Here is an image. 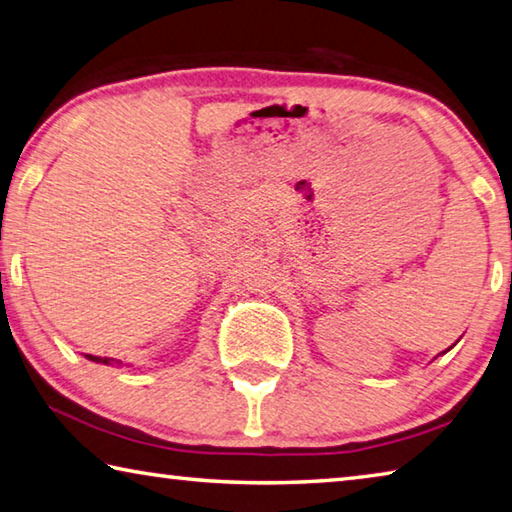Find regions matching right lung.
Masks as SVG:
<instances>
[{
  "mask_svg": "<svg viewBox=\"0 0 512 512\" xmlns=\"http://www.w3.org/2000/svg\"><path fill=\"white\" fill-rule=\"evenodd\" d=\"M87 358H89V360H94V362H102V365H109V358H100V356H91V353H87Z\"/></svg>",
  "mask_w": 512,
  "mask_h": 512,
  "instance_id": "right-lung-1",
  "label": "right lung"
}]
</instances>
